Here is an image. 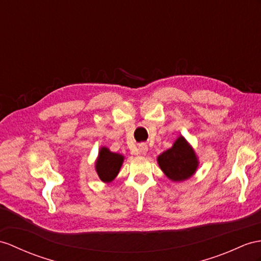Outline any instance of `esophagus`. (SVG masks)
I'll return each mask as SVG.
<instances>
[{
	"label": "esophagus",
	"instance_id": "esophagus-1",
	"mask_svg": "<svg viewBox=\"0 0 261 261\" xmlns=\"http://www.w3.org/2000/svg\"><path fill=\"white\" fill-rule=\"evenodd\" d=\"M147 150H148V147H147V145H146L145 143H141V144L138 145V151H139V154L145 155L146 152H147Z\"/></svg>",
	"mask_w": 261,
	"mask_h": 261
}]
</instances>
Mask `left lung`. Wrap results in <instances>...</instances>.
Returning <instances> with one entry per match:
<instances>
[{
    "label": "left lung",
    "instance_id": "8db88e82",
    "mask_svg": "<svg viewBox=\"0 0 261 261\" xmlns=\"http://www.w3.org/2000/svg\"><path fill=\"white\" fill-rule=\"evenodd\" d=\"M157 161L165 175L174 181L188 179L198 166L195 151L184 137L177 139L173 147L158 156Z\"/></svg>",
    "mask_w": 261,
    "mask_h": 261
}]
</instances>
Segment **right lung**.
Wrapping results in <instances>:
<instances>
[{"label":"right lung","instance_id":"obj_1","mask_svg":"<svg viewBox=\"0 0 261 261\" xmlns=\"http://www.w3.org/2000/svg\"><path fill=\"white\" fill-rule=\"evenodd\" d=\"M124 161V157L116 152H112L103 147L99 151L96 162V171L99 179L104 182L112 181L117 176Z\"/></svg>","mask_w":261,"mask_h":261}]
</instances>
